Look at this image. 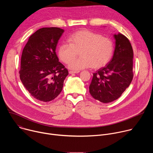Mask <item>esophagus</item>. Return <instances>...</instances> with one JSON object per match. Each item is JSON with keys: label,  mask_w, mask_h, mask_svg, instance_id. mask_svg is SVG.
Here are the masks:
<instances>
[{"label": "esophagus", "mask_w": 153, "mask_h": 153, "mask_svg": "<svg viewBox=\"0 0 153 153\" xmlns=\"http://www.w3.org/2000/svg\"><path fill=\"white\" fill-rule=\"evenodd\" d=\"M79 73V71H69V73L70 74H77V73Z\"/></svg>", "instance_id": "1"}]
</instances>
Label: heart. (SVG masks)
<instances>
[{
    "mask_svg": "<svg viewBox=\"0 0 153 153\" xmlns=\"http://www.w3.org/2000/svg\"><path fill=\"white\" fill-rule=\"evenodd\" d=\"M62 43L58 49V56L65 63L73 70L93 67L102 68L110 62L113 53L112 41L107 37L89 30L78 31ZM80 52L81 57L73 60ZM72 61H71V60Z\"/></svg>",
    "mask_w": 153,
    "mask_h": 153,
    "instance_id": "obj_1",
    "label": "heart"
}]
</instances>
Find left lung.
<instances>
[{
    "label": "left lung",
    "mask_w": 153,
    "mask_h": 153,
    "mask_svg": "<svg viewBox=\"0 0 153 153\" xmlns=\"http://www.w3.org/2000/svg\"><path fill=\"white\" fill-rule=\"evenodd\" d=\"M115 49L111 60L95 73L89 90L91 96L102 103L120 97L133 77V50L129 40L122 34L113 35Z\"/></svg>",
    "instance_id": "8db88e82"
}]
</instances>
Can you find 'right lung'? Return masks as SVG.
<instances>
[{"label": "right lung", "mask_w": 153, "mask_h": 153, "mask_svg": "<svg viewBox=\"0 0 153 153\" xmlns=\"http://www.w3.org/2000/svg\"><path fill=\"white\" fill-rule=\"evenodd\" d=\"M64 30L60 28H42L32 34L21 57L20 79L35 99L49 102L62 90L67 69L56 53L58 41Z\"/></svg>", "instance_id": "add662e5"}]
</instances>
